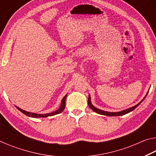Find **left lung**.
<instances>
[{"label":"left lung","instance_id":"obj_1","mask_svg":"<svg viewBox=\"0 0 156 156\" xmlns=\"http://www.w3.org/2000/svg\"><path fill=\"white\" fill-rule=\"evenodd\" d=\"M149 93V91H147V93L146 94V96H145L144 97V98L142 99L140 102H139V103L137 104L136 105H135V106L132 107H130L129 108V109H125L123 111H121V112H105V111H103V110H101V109H98V108H96V107H94L93 105L91 104V96L90 95H89V98H88V105L89 107L91 108V109L94 111V112H96L97 113H98V114H100V115H108V116H118V115H125L126 114V113H128L129 112H132V111H133L134 109H136V108L138 106V105H140L141 102L143 101V100H144L145 97H146L147 96V94Z\"/></svg>","mask_w":156,"mask_h":156}]
</instances>
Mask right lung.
I'll return each instance as SVG.
<instances>
[{
	"label": "right lung",
	"instance_id": "add662e5",
	"mask_svg": "<svg viewBox=\"0 0 156 156\" xmlns=\"http://www.w3.org/2000/svg\"><path fill=\"white\" fill-rule=\"evenodd\" d=\"M67 95L66 94L65 96L63 97V98L61 100V104H60V106L59 107L58 109H57L55 112H53L51 113H44V114H41V113H31V112H26L25 110H23L20 109L19 107H18L17 106H15L17 109L20 111V112H22L23 113H24L25 115L29 116V117H31V118H47L49 117V116H53L55 115L58 114V113H60L61 112H63V110L65 109V100L66 98H67Z\"/></svg>",
	"mask_w": 156,
	"mask_h": 156
}]
</instances>
